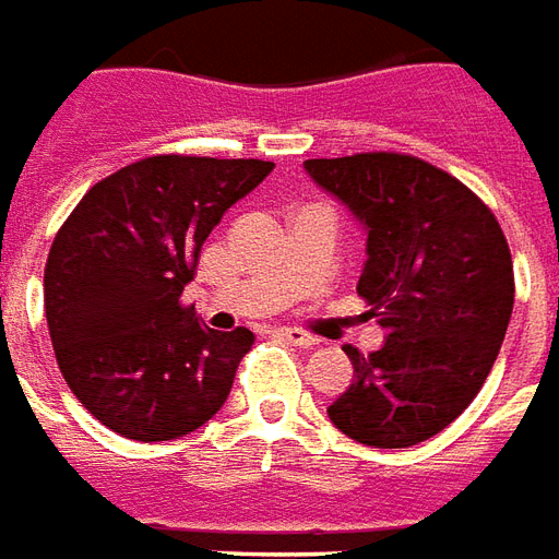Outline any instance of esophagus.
<instances>
[{
	"label": "esophagus",
	"instance_id": "34e87169",
	"mask_svg": "<svg viewBox=\"0 0 559 559\" xmlns=\"http://www.w3.org/2000/svg\"><path fill=\"white\" fill-rule=\"evenodd\" d=\"M280 336L288 340V343H295V346H300V349H310V346L319 343V336L307 334V331H300V328H280Z\"/></svg>",
	"mask_w": 559,
	"mask_h": 559
}]
</instances>
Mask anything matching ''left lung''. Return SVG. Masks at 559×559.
<instances>
[{
    "label": "left lung",
    "mask_w": 559,
    "mask_h": 559,
    "mask_svg": "<svg viewBox=\"0 0 559 559\" xmlns=\"http://www.w3.org/2000/svg\"><path fill=\"white\" fill-rule=\"evenodd\" d=\"M316 183L367 228L358 295L385 346H346L352 382L328 406L343 433L373 449H409L473 403L512 319L514 271L497 216L430 162L406 153L307 159Z\"/></svg>",
    "instance_id": "obj_1"
}]
</instances>
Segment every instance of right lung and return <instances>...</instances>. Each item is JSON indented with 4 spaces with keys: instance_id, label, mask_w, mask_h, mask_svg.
<instances>
[{
    "instance_id": "1",
    "label": "right lung",
    "mask_w": 559,
    "mask_h": 559,
    "mask_svg": "<svg viewBox=\"0 0 559 559\" xmlns=\"http://www.w3.org/2000/svg\"><path fill=\"white\" fill-rule=\"evenodd\" d=\"M273 162L146 156L98 180L53 237L45 312L71 394L138 442L192 433L223 409L249 328L213 331L183 307L213 225Z\"/></svg>"
}]
</instances>
